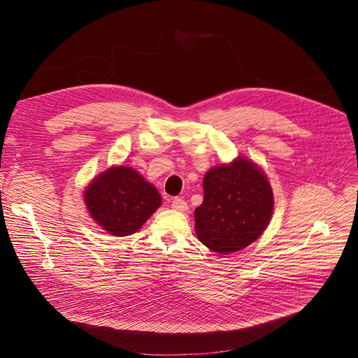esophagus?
I'll list each match as a JSON object with an SVG mask.
<instances>
[{
	"mask_svg": "<svg viewBox=\"0 0 358 358\" xmlns=\"http://www.w3.org/2000/svg\"><path fill=\"white\" fill-rule=\"evenodd\" d=\"M171 208H173L174 210H177V212H185V210H187V201H185L184 199L177 197V199L173 200Z\"/></svg>",
	"mask_w": 358,
	"mask_h": 358,
	"instance_id": "34e87169",
	"label": "esophagus"
}]
</instances>
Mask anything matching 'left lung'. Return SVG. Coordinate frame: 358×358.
Segmentation results:
<instances>
[{
    "label": "left lung",
    "mask_w": 358,
    "mask_h": 358,
    "mask_svg": "<svg viewBox=\"0 0 358 358\" xmlns=\"http://www.w3.org/2000/svg\"><path fill=\"white\" fill-rule=\"evenodd\" d=\"M203 190V203L194 210V229L209 250L241 251L267 229L274 210L273 189L262 168L251 159L238 157L210 168Z\"/></svg>",
    "instance_id": "1"
}]
</instances>
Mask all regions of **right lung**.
Instances as JSON below:
<instances>
[{
    "label": "right lung",
    "instance_id": "add662e5",
    "mask_svg": "<svg viewBox=\"0 0 358 358\" xmlns=\"http://www.w3.org/2000/svg\"><path fill=\"white\" fill-rule=\"evenodd\" d=\"M84 201L91 219L101 229L113 236H127L142 228L162 199L157 187L136 169L115 165L90 181Z\"/></svg>",
    "mask_w": 358,
    "mask_h": 358
}]
</instances>
